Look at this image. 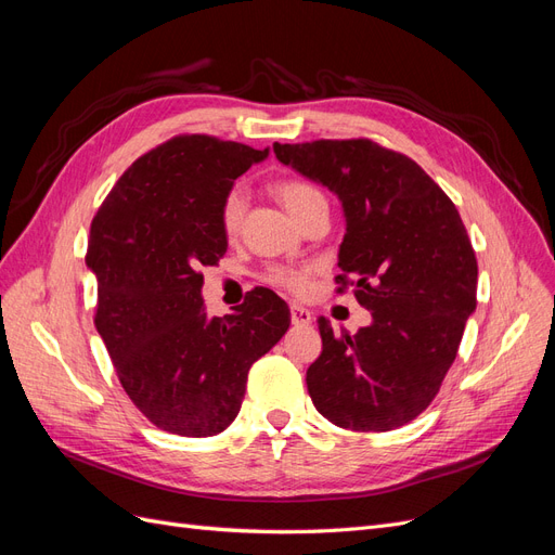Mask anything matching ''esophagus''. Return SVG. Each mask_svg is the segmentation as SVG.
Here are the masks:
<instances>
[{
    "mask_svg": "<svg viewBox=\"0 0 555 555\" xmlns=\"http://www.w3.org/2000/svg\"><path fill=\"white\" fill-rule=\"evenodd\" d=\"M292 324L294 326H308V324H312V312L308 308H304V306L294 304L292 306Z\"/></svg>",
    "mask_w": 555,
    "mask_h": 555,
    "instance_id": "1",
    "label": "esophagus"
}]
</instances>
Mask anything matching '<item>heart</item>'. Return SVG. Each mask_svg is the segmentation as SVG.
I'll return each instance as SVG.
<instances>
[{
	"label": "heart",
	"mask_w": 555,
	"mask_h": 555,
	"mask_svg": "<svg viewBox=\"0 0 555 555\" xmlns=\"http://www.w3.org/2000/svg\"><path fill=\"white\" fill-rule=\"evenodd\" d=\"M275 196L280 204L287 208L296 220H300L314 204L319 201H326L324 194L319 192L314 184L304 182V180H282L273 188ZM243 210H245V194L241 188H233L227 192L222 208H220V222L227 236H233L241 229L243 220ZM263 280L273 287H280L284 292L292 294H308L310 289V268H298V266H271L266 271Z\"/></svg>",
	"instance_id": "heart-1"
}]
</instances>
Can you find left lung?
<instances>
[{"instance_id":"8db88e82","label":"left lung","mask_w":555,"mask_h":555,"mask_svg":"<svg viewBox=\"0 0 555 555\" xmlns=\"http://www.w3.org/2000/svg\"><path fill=\"white\" fill-rule=\"evenodd\" d=\"M273 150L340 198L335 280H351L373 314L354 335H335L319 317L324 347L306 375L314 408L347 430L405 426L438 396L477 308V259L461 215L422 166L367 139Z\"/></svg>"}]
</instances>
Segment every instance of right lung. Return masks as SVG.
Returning a JSON list of instances; mask_svg holds the SVG:
<instances>
[{
	"instance_id": "1",
	"label": "right lung",
	"mask_w": 555,
	"mask_h": 555,
	"mask_svg": "<svg viewBox=\"0 0 555 555\" xmlns=\"http://www.w3.org/2000/svg\"><path fill=\"white\" fill-rule=\"evenodd\" d=\"M266 157L268 147L176 137L133 162L92 220L96 331L133 405L166 433H222L241 412L251 363L289 328L271 289L224 317H208L201 298V268L229 245L222 201Z\"/></svg>"
}]
</instances>
